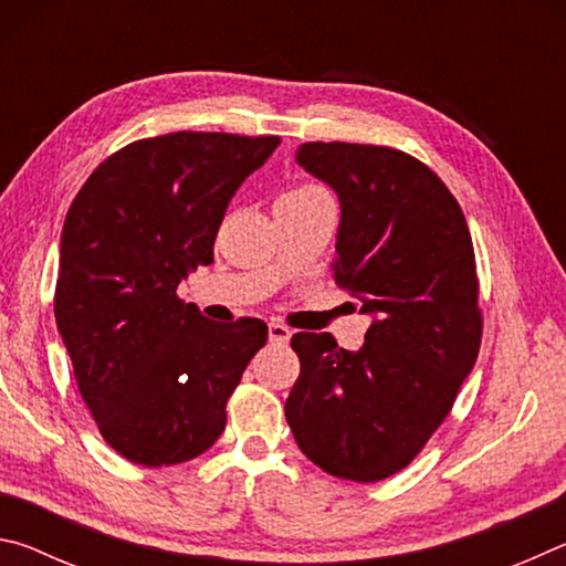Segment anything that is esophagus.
<instances>
[{
  "label": "esophagus",
  "mask_w": 566,
  "mask_h": 566,
  "mask_svg": "<svg viewBox=\"0 0 566 566\" xmlns=\"http://www.w3.org/2000/svg\"><path fill=\"white\" fill-rule=\"evenodd\" d=\"M292 337V332L284 324H270V342L272 344H286Z\"/></svg>",
  "instance_id": "esophagus-1"
}]
</instances>
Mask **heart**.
Listing matches in <instances>:
<instances>
[{
	"label": "heart",
	"instance_id": "heart-1",
	"mask_svg": "<svg viewBox=\"0 0 566 566\" xmlns=\"http://www.w3.org/2000/svg\"><path fill=\"white\" fill-rule=\"evenodd\" d=\"M319 191H324V189L314 187V185H304V187H296V189L284 191L282 197H310V195H319Z\"/></svg>",
	"mask_w": 566,
	"mask_h": 566
}]
</instances>
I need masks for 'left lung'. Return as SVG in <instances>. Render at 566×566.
<instances>
[{
  "instance_id": "left-lung-1",
  "label": "left lung",
  "mask_w": 566,
  "mask_h": 566,
  "mask_svg": "<svg viewBox=\"0 0 566 566\" xmlns=\"http://www.w3.org/2000/svg\"><path fill=\"white\" fill-rule=\"evenodd\" d=\"M296 165L337 191L334 282L375 322L359 352L327 332L294 334L302 371L284 415L324 472L379 482L421 452L476 361L472 234L444 181L399 149L306 142Z\"/></svg>"
}]
</instances>
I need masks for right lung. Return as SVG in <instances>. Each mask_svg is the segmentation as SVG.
<instances>
[{
	"instance_id": "right-lung-1",
	"label": "right lung",
	"mask_w": 566,
	"mask_h": 566,
	"mask_svg": "<svg viewBox=\"0 0 566 566\" xmlns=\"http://www.w3.org/2000/svg\"><path fill=\"white\" fill-rule=\"evenodd\" d=\"M280 137L171 132L107 157L66 212L54 317L99 432L134 464L199 457L264 347L262 319L217 324L177 286L214 262L229 199Z\"/></svg>"
}]
</instances>
